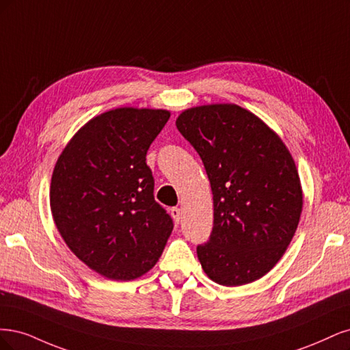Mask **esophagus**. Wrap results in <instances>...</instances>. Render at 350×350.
<instances>
[{"instance_id": "34e87169", "label": "esophagus", "mask_w": 350, "mask_h": 350, "mask_svg": "<svg viewBox=\"0 0 350 350\" xmlns=\"http://www.w3.org/2000/svg\"><path fill=\"white\" fill-rule=\"evenodd\" d=\"M170 213H172V218L176 224H178L180 219H182V211H180V208H172Z\"/></svg>"}]
</instances>
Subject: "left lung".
Returning <instances> with one entry per match:
<instances>
[{
  "instance_id": "8db88e82",
  "label": "left lung",
  "mask_w": 350,
  "mask_h": 350,
  "mask_svg": "<svg viewBox=\"0 0 350 350\" xmlns=\"http://www.w3.org/2000/svg\"><path fill=\"white\" fill-rule=\"evenodd\" d=\"M180 133L204 161L213 195V228L198 245L209 279L240 286L260 279L285 254L302 212L294 159L279 135L234 103L183 110Z\"/></svg>"
}]
</instances>
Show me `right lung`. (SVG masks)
<instances>
[{
    "instance_id": "1",
    "label": "right lung",
    "mask_w": 350,
    "mask_h": 350,
    "mask_svg": "<svg viewBox=\"0 0 350 350\" xmlns=\"http://www.w3.org/2000/svg\"><path fill=\"white\" fill-rule=\"evenodd\" d=\"M170 118L165 109L118 107L90 119L56 160L53 222L98 275L133 280L159 262L173 221L154 199L145 157Z\"/></svg>"
}]
</instances>
